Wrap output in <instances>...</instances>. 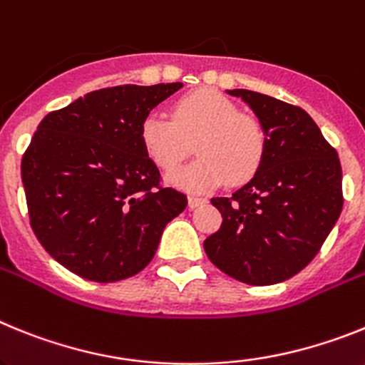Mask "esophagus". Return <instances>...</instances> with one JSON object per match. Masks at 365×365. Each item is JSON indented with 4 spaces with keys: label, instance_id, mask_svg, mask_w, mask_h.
I'll return each instance as SVG.
<instances>
[{
    "label": "esophagus",
    "instance_id": "esophagus-1",
    "mask_svg": "<svg viewBox=\"0 0 365 365\" xmlns=\"http://www.w3.org/2000/svg\"><path fill=\"white\" fill-rule=\"evenodd\" d=\"M205 198H200V196H189V209H196L200 207V205L205 204Z\"/></svg>",
    "mask_w": 365,
    "mask_h": 365
}]
</instances>
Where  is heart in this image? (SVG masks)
<instances>
[{
  "label": "heart",
  "mask_w": 365,
  "mask_h": 365,
  "mask_svg": "<svg viewBox=\"0 0 365 365\" xmlns=\"http://www.w3.org/2000/svg\"><path fill=\"white\" fill-rule=\"evenodd\" d=\"M141 141L152 161L173 170L192 152L198 160L174 170V185L204 192L222 185L244 183L257 173L264 156V130L257 119L240 113L235 103L211 90L185 95L173 108V119L150 112L141 123Z\"/></svg>",
  "instance_id": "b5f03b06"
}]
</instances>
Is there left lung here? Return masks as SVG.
Here are the masks:
<instances>
[{
	"label": "left lung",
	"mask_w": 365,
	"mask_h": 365,
	"mask_svg": "<svg viewBox=\"0 0 365 365\" xmlns=\"http://www.w3.org/2000/svg\"><path fill=\"white\" fill-rule=\"evenodd\" d=\"M226 91L255 113L266 147L246 185L211 200L222 226L204 240V250L240 283H281L314 259L340 217V160L305 110L257 91Z\"/></svg>",
	"instance_id": "left-lung-1"
}]
</instances>
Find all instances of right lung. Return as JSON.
<instances>
[{
	"instance_id": "add662e5",
	"label": "right lung",
	"mask_w": 365,
	"mask_h": 365,
	"mask_svg": "<svg viewBox=\"0 0 365 365\" xmlns=\"http://www.w3.org/2000/svg\"><path fill=\"white\" fill-rule=\"evenodd\" d=\"M182 82L91 91L47 113L21 160L31 227L51 257L97 283L152 261L187 196L160 185L141 123Z\"/></svg>"
}]
</instances>
